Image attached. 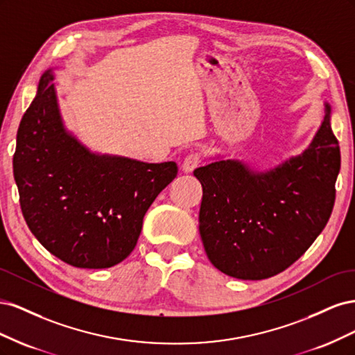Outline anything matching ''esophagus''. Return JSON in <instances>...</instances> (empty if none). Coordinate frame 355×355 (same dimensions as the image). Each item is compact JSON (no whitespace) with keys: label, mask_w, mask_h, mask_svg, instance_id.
<instances>
[{"label":"esophagus","mask_w":355,"mask_h":355,"mask_svg":"<svg viewBox=\"0 0 355 355\" xmlns=\"http://www.w3.org/2000/svg\"><path fill=\"white\" fill-rule=\"evenodd\" d=\"M201 163V154L198 153H191L189 155L185 157L184 163H182V170L185 171V173H191L192 170H196Z\"/></svg>","instance_id":"obj_1"}]
</instances>
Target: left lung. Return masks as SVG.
Segmentation results:
<instances>
[{
    "instance_id": "left-lung-1",
    "label": "left lung",
    "mask_w": 355,
    "mask_h": 355,
    "mask_svg": "<svg viewBox=\"0 0 355 355\" xmlns=\"http://www.w3.org/2000/svg\"><path fill=\"white\" fill-rule=\"evenodd\" d=\"M340 168L330 106L308 149L268 173L240 161L198 167L200 235L210 262L240 280H263L295 263L330 218Z\"/></svg>"
}]
</instances>
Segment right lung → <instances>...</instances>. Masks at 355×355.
Masks as SVG:
<instances>
[{"mask_svg": "<svg viewBox=\"0 0 355 355\" xmlns=\"http://www.w3.org/2000/svg\"><path fill=\"white\" fill-rule=\"evenodd\" d=\"M51 80V71L42 73L17 130L20 209L31 232L60 261L111 268L133 252L145 213L178 166L92 154L63 127Z\"/></svg>", "mask_w": 355, "mask_h": 355, "instance_id": "right-lung-1", "label": "right lung"}]
</instances>
